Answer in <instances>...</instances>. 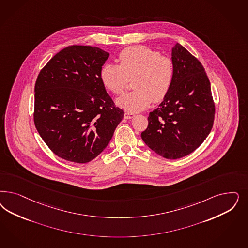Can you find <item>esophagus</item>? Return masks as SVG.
Segmentation results:
<instances>
[{"mask_svg": "<svg viewBox=\"0 0 248 248\" xmlns=\"http://www.w3.org/2000/svg\"><path fill=\"white\" fill-rule=\"evenodd\" d=\"M134 116H135V114L132 113V112H125V114H124V118L127 119V120L132 119Z\"/></svg>", "mask_w": 248, "mask_h": 248, "instance_id": "esophagus-1", "label": "esophagus"}]
</instances>
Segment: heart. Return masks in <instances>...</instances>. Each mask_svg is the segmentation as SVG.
Returning a JSON list of instances; mask_svg holds the SVG:
<instances>
[{
  "mask_svg": "<svg viewBox=\"0 0 248 248\" xmlns=\"http://www.w3.org/2000/svg\"><path fill=\"white\" fill-rule=\"evenodd\" d=\"M118 62L119 64H105L100 70V79L108 90L120 96L127 89L128 79L133 78L135 89L118 100L122 108L140 111L152 101L160 102L168 96L175 77L170 57L144 46H133L120 52Z\"/></svg>",
  "mask_w": 248,
  "mask_h": 248,
  "instance_id": "heart-1",
  "label": "heart"
}]
</instances>
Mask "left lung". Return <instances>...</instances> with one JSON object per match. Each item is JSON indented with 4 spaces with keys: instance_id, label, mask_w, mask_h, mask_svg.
I'll return each mask as SVG.
<instances>
[{
    "instance_id": "left-lung-1",
    "label": "left lung",
    "mask_w": 248,
    "mask_h": 248,
    "mask_svg": "<svg viewBox=\"0 0 248 248\" xmlns=\"http://www.w3.org/2000/svg\"><path fill=\"white\" fill-rule=\"evenodd\" d=\"M172 87L159 108L150 113L141 138L163 158L175 160L194 152L214 125L216 106L211 84L200 61L181 46L172 48Z\"/></svg>"
}]
</instances>
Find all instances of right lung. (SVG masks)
<instances>
[{
	"mask_svg": "<svg viewBox=\"0 0 248 248\" xmlns=\"http://www.w3.org/2000/svg\"><path fill=\"white\" fill-rule=\"evenodd\" d=\"M108 56L100 48L73 45L53 56L37 77L34 125L48 148L64 160H94L124 116L100 79Z\"/></svg>",
	"mask_w": 248,
	"mask_h": 248,
	"instance_id": "right-lung-1",
	"label": "right lung"
}]
</instances>
